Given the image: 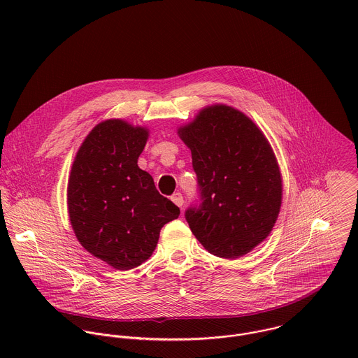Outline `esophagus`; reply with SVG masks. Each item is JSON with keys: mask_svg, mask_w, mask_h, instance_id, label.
Masks as SVG:
<instances>
[{"mask_svg": "<svg viewBox=\"0 0 358 358\" xmlns=\"http://www.w3.org/2000/svg\"><path fill=\"white\" fill-rule=\"evenodd\" d=\"M171 200H172L175 204L178 205V206H180V208L183 206V203H185L182 193H175V194L171 197Z\"/></svg>", "mask_w": 358, "mask_h": 358, "instance_id": "esophagus-1", "label": "esophagus"}]
</instances>
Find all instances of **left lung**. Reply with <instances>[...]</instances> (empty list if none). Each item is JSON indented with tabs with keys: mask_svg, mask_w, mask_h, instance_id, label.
<instances>
[{
	"mask_svg": "<svg viewBox=\"0 0 358 358\" xmlns=\"http://www.w3.org/2000/svg\"><path fill=\"white\" fill-rule=\"evenodd\" d=\"M192 150L199 201L185 217L212 255L248 254L271 231L281 206V175L264 135L243 113L204 108L179 129Z\"/></svg>",
	"mask_w": 358,
	"mask_h": 358,
	"instance_id": "8db88e82",
	"label": "left lung"
}]
</instances>
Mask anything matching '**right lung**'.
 <instances>
[{
    "instance_id": "1",
    "label": "right lung",
    "mask_w": 358,
    "mask_h": 358,
    "mask_svg": "<svg viewBox=\"0 0 358 358\" xmlns=\"http://www.w3.org/2000/svg\"><path fill=\"white\" fill-rule=\"evenodd\" d=\"M148 131L121 120L96 125L76 155L69 187L70 222L81 245L118 270L153 254L159 230L179 208L138 166Z\"/></svg>"
}]
</instances>
